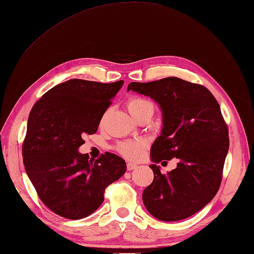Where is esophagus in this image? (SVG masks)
<instances>
[{"label":"esophagus","mask_w":254,"mask_h":254,"mask_svg":"<svg viewBox=\"0 0 254 254\" xmlns=\"http://www.w3.org/2000/svg\"><path fill=\"white\" fill-rule=\"evenodd\" d=\"M136 168H137V164H135L133 162H127V171H132V170H135Z\"/></svg>","instance_id":"obj_1"}]
</instances>
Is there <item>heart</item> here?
<instances>
[{
    "label": "heart",
    "instance_id": "b5f03b06",
    "mask_svg": "<svg viewBox=\"0 0 254 254\" xmlns=\"http://www.w3.org/2000/svg\"><path fill=\"white\" fill-rule=\"evenodd\" d=\"M127 109L134 118H137L139 115L146 113V111H151L154 113V105L151 102L141 97H134L129 99L127 102ZM147 145V141L145 139H136V140H127L120 145V151L121 154L128 158L135 160L138 159L141 155Z\"/></svg>",
    "mask_w": 254,
    "mask_h": 254
}]
</instances>
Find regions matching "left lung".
Returning a JSON list of instances; mask_svg holds the SVG:
<instances>
[{
	"mask_svg": "<svg viewBox=\"0 0 254 254\" xmlns=\"http://www.w3.org/2000/svg\"><path fill=\"white\" fill-rule=\"evenodd\" d=\"M127 91L149 96L162 113V128L150 148L154 181L143 191L147 211L156 219H187L219 190L228 152V129L220 105L207 87L175 76L148 83L131 82ZM178 157L163 176L156 163Z\"/></svg>",
	"mask_w": 254,
	"mask_h": 254,
	"instance_id": "left-lung-1",
	"label": "left lung"
}]
</instances>
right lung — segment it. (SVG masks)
Here are the masks:
<instances>
[{"instance_id": "obj_1", "label": "right lung", "mask_w": 254, "mask_h": 254, "mask_svg": "<svg viewBox=\"0 0 254 254\" xmlns=\"http://www.w3.org/2000/svg\"><path fill=\"white\" fill-rule=\"evenodd\" d=\"M125 81L71 79L47 91L28 118L22 158L40 199L56 214L80 220L104 201V191L126 173L127 163L106 152L96 161L80 154L83 135L98 128L111 98Z\"/></svg>"}]
</instances>
